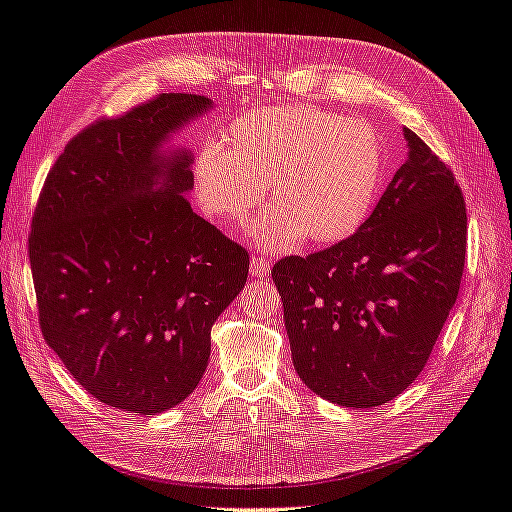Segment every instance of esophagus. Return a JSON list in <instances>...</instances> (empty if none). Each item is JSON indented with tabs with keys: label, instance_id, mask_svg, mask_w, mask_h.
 <instances>
[{
	"label": "esophagus",
	"instance_id": "1",
	"mask_svg": "<svg viewBox=\"0 0 512 512\" xmlns=\"http://www.w3.org/2000/svg\"><path fill=\"white\" fill-rule=\"evenodd\" d=\"M271 271V262L262 256H252V275L262 277Z\"/></svg>",
	"mask_w": 512,
	"mask_h": 512
}]
</instances>
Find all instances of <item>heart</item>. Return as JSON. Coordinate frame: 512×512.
<instances>
[{
  "mask_svg": "<svg viewBox=\"0 0 512 512\" xmlns=\"http://www.w3.org/2000/svg\"><path fill=\"white\" fill-rule=\"evenodd\" d=\"M384 173V145L367 121L307 104L239 117L192 168L200 209L222 224L250 218L267 181L275 205L254 232L275 252L305 237L320 245L352 237L374 211Z\"/></svg>",
  "mask_w": 512,
  "mask_h": 512,
  "instance_id": "heart-1",
  "label": "heart"
}]
</instances>
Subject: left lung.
Segmentation results:
<instances>
[{
	"instance_id": "1",
	"label": "left lung",
	"mask_w": 512,
	"mask_h": 512,
	"mask_svg": "<svg viewBox=\"0 0 512 512\" xmlns=\"http://www.w3.org/2000/svg\"><path fill=\"white\" fill-rule=\"evenodd\" d=\"M404 136L408 160L367 222L271 269L294 369L346 408L382 406L421 374L466 262V200L453 170L412 130Z\"/></svg>"
}]
</instances>
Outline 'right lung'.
I'll return each mask as SVG.
<instances>
[{"label": "right lung", "instance_id": "add662e5", "mask_svg": "<svg viewBox=\"0 0 512 512\" xmlns=\"http://www.w3.org/2000/svg\"><path fill=\"white\" fill-rule=\"evenodd\" d=\"M211 100L160 94L76 134L29 232L44 342L106 406L156 414L203 378L211 327L247 280L243 245L196 215L188 151L160 145Z\"/></svg>", "mask_w": 512, "mask_h": 512}]
</instances>
